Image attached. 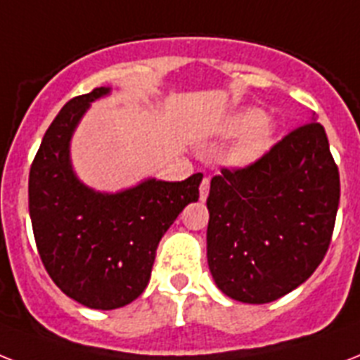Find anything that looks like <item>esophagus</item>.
<instances>
[{
    "instance_id": "34e87169",
    "label": "esophagus",
    "mask_w": 360,
    "mask_h": 360,
    "mask_svg": "<svg viewBox=\"0 0 360 360\" xmlns=\"http://www.w3.org/2000/svg\"><path fill=\"white\" fill-rule=\"evenodd\" d=\"M209 188H210V179L209 177H205V179L201 181V185H200V200L201 201L207 200V195H209Z\"/></svg>"
}]
</instances>
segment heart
Returning <instances> with one entry per match:
<instances>
[{
	"label": "heart",
	"instance_id": "b5f03b06",
	"mask_svg": "<svg viewBox=\"0 0 360 360\" xmlns=\"http://www.w3.org/2000/svg\"><path fill=\"white\" fill-rule=\"evenodd\" d=\"M276 122L262 114L261 109L246 107L229 114L216 125L214 133L218 136H236L240 134L233 148L227 153L229 165L244 168L261 159L270 150L274 136H276Z\"/></svg>",
	"mask_w": 360,
	"mask_h": 360
}]
</instances>
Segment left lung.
<instances>
[{"label":"left lung","instance_id":"1","mask_svg":"<svg viewBox=\"0 0 360 360\" xmlns=\"http://www.w3.org/2000/svg\"><path fill=\"white\" fill-rule=\"evenodd\" d=\"M338 200V168L314 116L248 168H224L207 198L216 286L253 305L297 288L326 257Z\"/></svg>","mask_w":360,"mask_h":360}]
</instances>
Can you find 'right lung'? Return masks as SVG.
I'll list each match as a JSON object with an SVG mask.
<instances>
[{"label": "right lung", "instance_id": "obj_1", "mask_svg": "<svg viewBox=\"0 0 360 360\" xmlns=\"http://www.w3.org/2000/svg\"><path fill=\"white\" fill-rule=\"evenodd\" d=\"M99 86L64 105L44 134L29 172V216L49 277L68 297L99 311L124 307L150 283L160 238L200 198L203 174L185 181L155 177L120 192H98L79 179L70 144Z\"/></svg>", "mask_w": 360, "mask_h": 360}]
</instances>
